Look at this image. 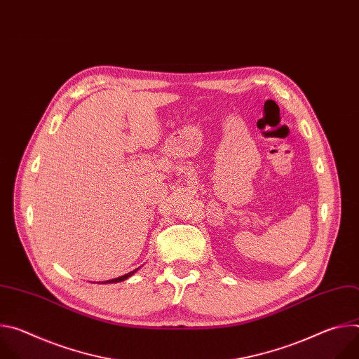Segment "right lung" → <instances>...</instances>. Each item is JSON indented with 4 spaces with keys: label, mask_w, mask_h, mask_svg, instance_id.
Returning a JSON list of instances; mask_svg holds the SVG:
<instances>
[{
    "label": "right lung",
    "mask_w": 359,
    "mask_h": 359,
    "mask_svg": "<svg viewBox=\"0 0 359 359\" xmlns=\"http://www.w3.org/2000/svg\"><path fill=\"white\" fill-rule=\"evenodd\" d=\"M139 269H136V270H133V271H130V273H128V274H125V276H121V277H118V278H112V280H108V281H104V284H111V283H119V281H125V280H128L129 277H132L136 271H137Z\"/></svg>",
    "instance_id": "right-lung-1"
}]
</instances>
